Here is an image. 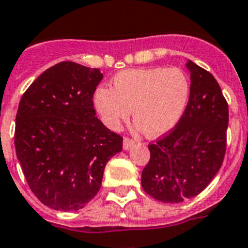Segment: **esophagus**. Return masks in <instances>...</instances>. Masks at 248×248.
Instances as JSON below:
<instances>
[{
    "label": "esophagus",
    "instance_id": "1",
    "mask_svg": "<svg viewBox=\"0 0 248 248\" xmlns=\"http://www.w3.org/2000/svg\"><path fill=\"white\" fill-rule=\"evenodd\" d=\"M135 146V141L130 140V139H124V150H130L131 147Z\"/></svg>",
    "mask_w": 248,
    "mask_h": 248
}]
</instances>
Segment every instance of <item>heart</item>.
Listing matches in <instances>:
<instances>
[{"label":"heart","mask_w":248,"mask_h":248,"mask_svg":"<svg viewBox=\"0 0 248 248\" xmlns=\"http://www.w3.org/2000/svg\"><path fill=\"white\" fill-rule=\"evenodd\" d=\"M113 88L98 87L93 105L102 124L117 131L132 109L137 131L151 137L169 134L188 107L190 83L179 68H140L117 73Z\"/></svg>","instance_id":"1"}]
</instances>
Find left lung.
<instances>
[{
    "label": "left lung",
    "instance_id": "obj_1",
    "mask_svg": "<svg viewBox=\"0 0 248 248\" xmlns=\"http://www.w3.org/2000/svg\"><path fill=\"white\" fill-rule=\"evenodd\" d=\"M188 107L175 128L150 145L141 185L163 203H180L204 190L223 163L228 105L211 73L186 60Z\"/></svg>",
    "mask_w": 248,
    "mask_h": 248
}]
</instances>
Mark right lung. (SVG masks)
I'll list each match as a JSON object with an SVG mask.
<instances>
[{
	"label": "right lung",
	"instance_id": "right-lung-1",
	"mask_svg": "<svg viewBox=\"0 0 248 248\" xmlns=\"http://www.w3.org/2000/svg\"><path fill=\"white\" fill-rule=\"evenodd\" d=\"M99 69L62 62L24 93L15 128V149L29 186L55 211H78L94 198L108 160L122 137L95 117L93 93Z\"/></svg>",
	"mask_w": 248,
	"mask_h": 248
}]
</instances>
